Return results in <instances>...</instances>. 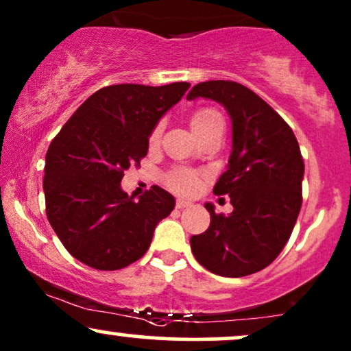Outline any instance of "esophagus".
Returning <instances> with one entry per match:
<instances>
[{
    "instance_id": "esophagus-1",
    "label": "esophagus",
    "mask_w": 351,
    "mask_h": 351,
    "mask_svg": "<svg viewBox=\"0 0 351 351\" xmlns=\"http://www.w3.org/2000/svg\"><path fill=\"white\" fill-rule=\"evenodd\" d=\"M188 206H191V201L176 199V208H178V209H183V208H188Z\"/></svg>"
}]
</instances>
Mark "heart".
Wrapping results in <instances>:
<instances>
[{
    "label": "heart",
    "instance_id": "obj_1",
    "mask_svg": "<svg viewBox=\"0 0 351 351\" xmlns=\"http://www.w3.org/2000/svg\"><path fill=\"white\" fill-rule=\"evenodd\" d=\"M189 125H191L193 132H195L196 135H199L203 134V132L209 130V128L216 127V125H223V117H221L219 112L215 110V108H198V110L191 115V119H189ZM160 134H162V125H158V127L152 132L150 142H158ZM198 173L186 170V168H180V170L171 171L170 176H168V184H170L173 189H176V191L191 193L198 188Z\"/></svg>",
    "mask_w": 351,
    "mask_h": 351
}]
</instances>
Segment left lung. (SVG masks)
<instances>
[{
	"instance_id": "8db88e82",
	"label": "left lung",
	"mask_w": 351,
	"mask_h": 351,
	"mask_svg": "<svg viewBox=\"0 0 351 351\" xmlns=\"http://www.w3.org/2000/svg\"><path fill=\"white\" fill-rule=\"evenodd\" d=\"M211 99L232 123V152L215 195H229L231 215H216L191 236L193 256L209 272L244 277L263 271L287 244L302 206L304 160L292 128L256 92L232 80L196 84L188 100Z\"/></svg>"
}]
</instances>
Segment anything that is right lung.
Here are the masks:
<instances>
[{
  "instance_id": "1",
  "label": "right lung",
  "mask_w": 351,
  "mask_h": 351,
  "mask_svg": "<svg viewBox=\"0 0 351 351\" xmlns=\"http://www.w3.org/2000/svg\"><path fill=\"white\" fill-rule=\"evenodd\" d=\"M188 82L108 86L92 94L49 145L44 167L46 215L71 256L99 271H117L148 251L156 224L175 198L152 186L135 199L120 186L140 165L158 120L178 104Z\"/></svg>"
}]
</instances>
